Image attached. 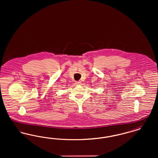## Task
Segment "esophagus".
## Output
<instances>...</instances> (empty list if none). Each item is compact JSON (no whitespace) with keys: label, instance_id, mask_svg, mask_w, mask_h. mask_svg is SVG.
<instances>
[{"label":"esophagus","instance_id":"obj_1","mask_svg":"<svg viewBox=\"0 0 158 158\" xmlns=\"http://www.w3.org/2000/svg\"><path fill=\"white\" fill-rule=\"evenodd\" d=\"M76 85H81V82H80V81H76L75 82Z\"/></svg>","mask_w":158,"mask_h":158}]
</instances>
